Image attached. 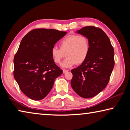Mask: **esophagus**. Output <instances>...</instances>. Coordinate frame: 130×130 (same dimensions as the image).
Wrapping results in <instances>:
<instances>
[{"label":"esophagus","instance_id":"34e87169","mask_svg":"<svg viewBox=\"0 0 130 130\" xmlns=\"http://www.w3.org/2000/svg\"><path fill=\"white\" fill-rule=\"evenodd\" d=\"M62 72H63V73H67V72H68V70L63 69V70H62Z\"/></svg>","mask_w":130,"mask_h":130}]
</instances>
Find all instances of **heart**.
Here are the masks:
<instances>
[{
	"label": "heart",
	"mask_w": 130,
	"mask_h": 130,
	"mask_svg": "<svg viewBox=\"0 0 130 130\" xmlns=\"http://www.w3.org/2000/svg\"><path fill=\"white\" fill-rule=\"evenodd\" d=\"M60 47H53L50 54L56 63H60L67 55V58L61 64L63 68H70L76 63H83L89 52L88 39L84 36L76 34L70 35L62 39L60 42Z\"/></svg>",
	"instance_id": "obj_1"
}]
</instances>
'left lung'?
I'll use <instances>...</instances> for the list:
<instances>
[{
	"label": "left lung",
	"instance_id": "1",
	"mask_svg": "<svg viewBox=\"0 0 130 130\" xmlns=\"http://www.w3.org/2000/svg\"><path fill=\"white\" fill-rule=\"evenodd\" d=\"M76 32L88 39L89 52L84 62L71 70L70 84L78 95L89 99L102 92L109 82L115 65L113 48L99 28L86 26Z\"/></svg>",
	"mask_w": 130,
	"mask_h": 130
}]
</instances>
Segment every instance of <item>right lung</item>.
I'll use <instances>...</instances> for the list:
<instances>
[{
    "instance_id": "right-lung-1",
    "label": "right lung",
    "mask_w": 130,
    "mask_h": 130,
    "mask_svg": "<svg viewBox=\"0 0 130 130\" xmlns=\"http://www.w3.org/2000/svg\"><path fill=\"white\" fill-rule=\"evenodd\" d=\"M67 32L54 29L32 30L22 39L14 56V77L22 92L31 99L46 96L54 81L62 73L50 50Z\"/></svg>"
}]
</instances>
